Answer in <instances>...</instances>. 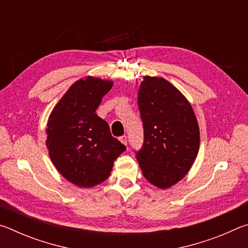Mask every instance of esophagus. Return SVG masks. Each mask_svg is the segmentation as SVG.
I'll list each match as a JSON object with an SVG mask.
<instances>
[{
	"label": "esophagus",
	"mask_w": 248,
	"mask_h": 248,
	"mask_svg": "<svg viewBox=\"0 0 248 248\" xmlns=\"http://www.w3.org/2000/svg\"><path fill=\"white\" fill-rule=\"evenodd\" d=\"M119 140L123 142V143L124 144V145H127L128 144V140H127V136H121L120 138H119Z\"/></svg>",
	"instance_id": "1"
}]
</instances>
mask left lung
<instances>
[{"mask_svg": "<svg viewBox=\"0 0 248 248\" xmlns=\"http://www.w3.org/2000/svg\"><path fill=\"white\" fill-rule=\"evenodd\" d=\"M138 106L143 144L136 157L144 177L165 189L179 182L194 164L199 151V125L189 102L162 78H143Z\"/></svg>", "mask_w": 248, "mask_h": 248, "instance_id": "1", "label": "left lung"}]
</instances>
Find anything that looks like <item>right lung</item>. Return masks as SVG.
Returning <instances> with one entry per match:
<instances>
[{"label":"right lung","mask_w":248,"mask_h":248,"mask_svg":"<svg viewBox=\"0 0 248 248\" xmlns=\"http://www.w3.org/2000/svg\"><path fill=\"white\" fill-rule=\"evenodd\" d=\"M111 87L112 82L100 78L78 79L49 116V156L60 174L77 186L93 187L106 180L114 161L125 150L95 112Z\"/></svg>","instance_id":"obj_1"}]
</instances>
